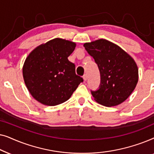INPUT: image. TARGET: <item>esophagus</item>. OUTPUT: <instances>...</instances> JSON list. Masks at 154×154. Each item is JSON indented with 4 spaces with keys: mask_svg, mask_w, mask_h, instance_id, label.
Returning <instances> with one entry per match:
<instances>
[{
    "mask_svg": "<svg viewBox=\"0 0 154 154\" xmlns=\"http://www.w3.org/2000/svg\"><path fill=\"white\" fill-rule=\"evenodd\" d=\"M83 79L84 80V81H86L88 80V75L87 74H84V75L83 76Z\"/></svg>",
    "mask_w": 154,
    "mask_h": 154,
    "instance_id": "34e87169",
    "label": "esophagus"
}]
</instances>
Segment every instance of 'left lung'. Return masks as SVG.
Returning a JSON list of instances; mask_svg holds the SVG:
<instances>
[{"label": "left lung", "instance_id": "obj_1", "mask_svg": "<svg viewBox=\"0 0 154 154\" xmlns=\"http://www.w3.org/2000/svg\"><path fill=\"white\" fill-rule=\"evenodd\" d=\"M83 46L100 71V88L92 91L94 100L108 107L123 103L137 84L139 73L135 61L121 47L106 39L85 43Z\"/></svg>", "mask_w": 154, "mask_h": 154}]
</instances>
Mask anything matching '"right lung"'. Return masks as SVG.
<instances>
[{"instance_id": "add662e5", "label": "right lung", "mask_w": 154, "mask_h": 154, "mask_svg": "<svg viewBox=\"0 0 154 154\" xmlns=\"http://www.w3.org/2000/svg\"><path fill=\"white\" fill-rule=\"evenodd\" d=\"M74 42L57 38L34 48L25 60L22 74L29 92L38 102L56 106L66 102L83 79L75 74L68 57Z\"/></svg>"}]
</instances>
